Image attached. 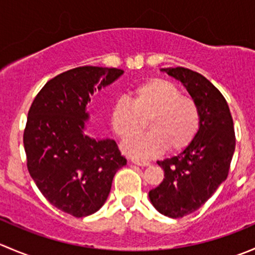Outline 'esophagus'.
I'll return each instance as SVG.
<instances>
[{"label": "esophagus", "instance_id": "1", "mask_svg": "<svg viewBox=\"0 0 255 255\" xmlns=\"http://www.w3.org/2000/svg\"><path fill=\"white\" fill-rule=\"evenodd\" d=\"M130 161H132L133 164H135V165H139V166H148V165H150V163H149L148 160H140V159L130 158Z\"/></svg>", "mask_w": 255, "mask_h": 255}]
</instances>
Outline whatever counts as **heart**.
<instances>
[{
  "label": "heart",
  "instance_id": "b5f03b06",
  "mask_svg": "<svg viewBox=\"0 0 255 255\" xmlns=\"http://www.w3.org/2000/svg\"><path fill=\"white\" fill-rule=\"evenodd\" d=\"M150 132L129 139L123 149L138 158H150L165 148L176 153L191 144L200 128L196 102L181 95L179 87L165 79H148L113 102L110 112L112 129L122 139L144 127Z\"/></svg>",
  "mask_w": 255,
  "mask_h": 255
}]
</instances>
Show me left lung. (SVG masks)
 Masks as SVG:
<instances>
[{
  "label": "left lung",
  "mask_w": 255,
  "mask_h": 255,
  "mask_svg": "<svg viewBox=\"0 0 255 255\" xmlns=\"http://www.w3.org/2000/svg\"><path fill=\"white\" fill-rule=\"evenodd\" d=\"M179 80L200 110V128L189 146L156 161L164 180L149 191L151 205L164 216L180 218L199 210L227 179L236 148L230 107L223 95L201 74L185 68L161 69Z\"/></svg>",
  "instance_id": "obj_1"
}]
</instances>
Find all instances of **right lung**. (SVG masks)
Here are the masks:
<instances>
[{
    "instance_id": "add662e5",
    "label": "right lung",
    "mask_w": 255,
    "mask_h": 255,
    "mask_svg": "<svg viewBox=\"0 0 255 255\" xmlns=\"http://www.w3.org/2000/svg\"><path fill=\"white\" fill-rule=\"evenodd\" d=\"M125 71L80 66L49 80L35 96L25 125L30 176L53 206L84 217L104 206L118 169L127 164L113 139L87 135L90 96Z\"/></svg>"
}]
</instances>
